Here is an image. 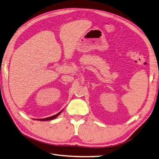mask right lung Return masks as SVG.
Instances as JSON below:
<instances>
[{
	"label": "right lung",
	"mask_w": 159,
	"mask_h": 159,
	"mask_svg": "<svg viewBox=\"0 0 159 159\" xmlns=\"http://www.w3.org/2000/svg\"><path fill=\"white\" fill-rule=\"evenodd\" d=\"M62 111H61L60 112H59L58 113H57L56 115H54V116H51V117H47V118H44V119H37V120H39V121H48V120H53V119H55L56 117H58L60 113H61V112H62ZM35 120H36V119H35Z\"/></svg>",
	"instance_id": "1"
}]
</instances>
